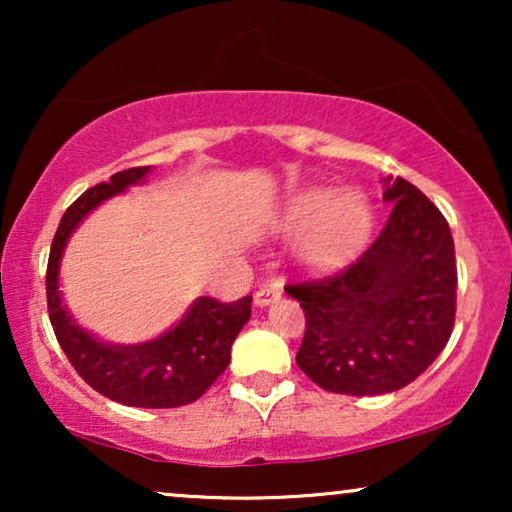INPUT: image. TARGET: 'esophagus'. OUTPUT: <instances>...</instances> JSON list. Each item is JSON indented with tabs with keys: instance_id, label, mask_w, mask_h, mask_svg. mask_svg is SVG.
Wrapping results in <instances>:
<instances>
[{
	"instance_id": "obj_1",
	"label": "esophagus",
	"mask_w": 512,
	"mask_h": 512,
	"mask_svg": "<svg viewBox=\"0 0 512 512\" xmlns=\"http://www.w3.org/2000/svg\"><path fill=\"white\" fill-rule=\"evenodd\" d=\"M279 296H282V289H279L277 284L263 286V289L256 291L254 305L256 307H265V305H270V303H275V300H279Z\"/></svg>"
}]
</instances>
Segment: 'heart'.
I'll use <instances>...</instances> for the list:
<instances>
[{
	"instance_id": "b5f03b06",
	"label": "heart",
	"mask_w": 512,
	"mask_h": 512,
	"mask_svg": "<svg viewBox=\"0 0 512 512\" xmlns=\"http://www.w3.org/2000/svg\"><path fill=\"white\" fill-rule=\"evenodd\" d=\"M279 223L289 233H303L298 261L307 270H333L345 265L368 240L373 212L354 191L310 188L286 202Z\"/></svg>"
}]
</instances>
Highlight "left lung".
<instances>
[{"instance_id": "left-lung-1", "label": "left lung", "mask_w": 512, "mask_h": 512, "mask_svg": "<svg viewBox=\"0 0 512 512\" xmlns=\"http://www.w3.org/2000/svg\"><path fill=\"white\" fill-rule=\"evenodd\" d=\"M382 184V200L394 207L356 263L286 286L307 319L298 368L333 394L403 389L436 361L454 326L457 261L445 216L410 181Z\"/></svg>"}]
</instances>
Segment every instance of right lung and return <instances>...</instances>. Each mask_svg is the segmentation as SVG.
I'll return each instance as SVG.
<instances>
[{"mask_svg": "<svg viewBox=\"0 0 512 512\" xmlns=\"http://www.w3.org/2000/svg\"><path fill=\"white\" fill-rule=\"evenodd\" d=\"M151 170L146 165L118 172L109 184L88 188L67 209L48 256V314L62 352L95 391L130 408H179L198 401L228 368L230 347L251 317V296L237 303L200 296L165 333L137 345H118L83 328L62 303L60 291L62 256L74 230L102 202L144 184Z\"/></svg>", "mask_w": 512, "mask_h": 512, "instance_id": "add662e5", "label": "right lung"}]
</instances>
